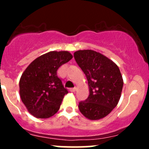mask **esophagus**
I'll use <instances>...</instances> for the list:
<instances>
[{"instance_id":"1","label":"esophagus","mask_w":149,"mask_h":149,"mask_svg":"<svg viewBox=\"0 0 149 149\" xmlns=\"http://www.w3.org/2000/svg\"><path fill=\"white\" fill-rule=\"evenodd\" d=\"M76 87H74V88H70V92H75V91H76Z\"/></svg>"}]
</instances>
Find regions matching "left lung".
<instances>
[{
  "instance_id": "1",
  "label": "left lung",
  "mask_w": 149,
  "mask_h": 149,
  "mask_svg": "<svg viewBox=\"0 0 149 149\" xmlns=\"http://www.w3.org/2000/svg\"><path fill=\"white\" fill-rule=\"evenodd\" d=\"M74 58L89 86V95L79 102V110L88 120L102 119L113 110L120 99L123 86L120 70L107 57L91 49L76 51Z\"/></svg>"
}]
</instances>
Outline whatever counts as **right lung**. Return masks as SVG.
Listing matches in <instances>:
<instances>
[{
    "instance_id": "obj_1",
    "label": "right lung",
    "mask_w": 149,
    "mask_h": 149,
    "mask_svg": "<svg viewBox=\"0 0 149 149\" xmlns=\"http://www.w3.org/2000/svg\"><path fill=\"white\" fill-rule=\"evenodd\" d=\"M72 58L68 51H51L36 58L25 69L19 81V94L33 116L47 119L59 110L68 91L58 78L57 70Z\"/></svg>"
}]
</instances>
